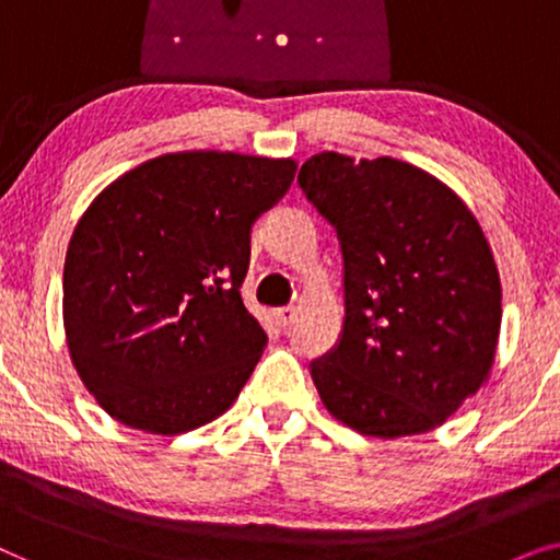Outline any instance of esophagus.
<instances>
[{"mask_svg":"<svg viewBox=\"0 0 560 560\" xmlns=\"http://www.w3.org/2000/svg\"><path fill=\"white\" fill-rule=\"evenodd\" d=\"M298 311L293 308V305H282V308H275V320H278L280 326H290L295 320Z\"/></svg>","mask_w":560,"mask_h":560,"instance_id":"1","label":"esophagus"}]
</instances>
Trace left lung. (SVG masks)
Listing matches in <instances>:
<instances>
[{"label": "left lung", "instance_id": "1", "mask_svg": "<svg viewBox=\"0 0 560 560\" xmlns=\"http://www.w3.org/2000/svg\"><path fill=\"white\" fill-rule=\"evenodd\" d=\"M298 186L336 229L343 326L311 362L320 400L364 435L433 431L487 380L502 320L492 249L466 203L416 165L320 152Z\"/></svg>", "mask_w": 560, "mask_h": 560}]
</instances>
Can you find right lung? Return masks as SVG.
<instances>
[{"label": "right lung", "instance_id": "right-lung-1", "mask_svg": "<svg viewBox=\"0 0 560 560\" xmlns=\"http://www.w3.org/2000/svg\"><path fill=\"white\" fill-rule=\"evenodd\" d=\"M293 178V160L175 152L94 198L68 244L63 318L112 418L173 435L236 400L267 343L242 301L252 226Z\"/></svg>", "mask_w": 560, "mask_h": 560}]
</instances>
